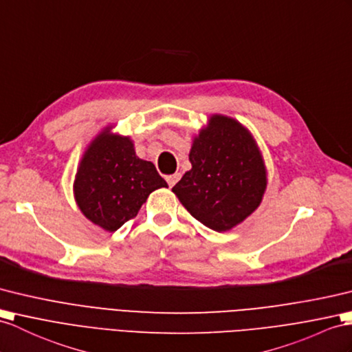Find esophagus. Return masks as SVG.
<instances>
[{
    "label": "esophagus",
    "mask_w": 352,
    "mask_h": 352,
    "mask_svg": "<svg viewBox=\"0 0 352 352\" xmlns=\"http://www.w3.org/2000/svg\"><path fill=\"white\" fill-rule=\"evenodd\" d=\"M181 173H175V175H171V176H167L166 179H167V184H168V186H173L177 181H179V179H181Z\"/></svg>",
    "instance_id": "34e87169"
}]
</instances>
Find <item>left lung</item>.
Returning <instances> with one entry per match:
<instances>
[{
	"mask_svg": "<svg viewBox=\"0 0 352 352\" xmlns=\"http://www.w3.org/2000/svg\"><path fill=\"white\" fill-rule=\"evenodd\" d=\"M190 161L171 191L203 226L228 231L260 206L267 170L254 135L236 119L212 115L192 139Z\"/></svg>",
	"mask_w": 352,
	"mask_h": 352,
	"instance_id": "left-lung-1",
	"label": "left lung"
}]
</instances>
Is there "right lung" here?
<instances>
[{
	"mask_svg": "<svg viewBox=\"0 0 352 352\" xmlns=\"http://www.w3.org/2000/svg\"><path fill=\"white\" fill-rule=\"evenodd\" d=\"M167 186L151 161L135 155L130 135L106 126L85 151L73 191L83 215L113 233L137 215L152 191Z\"/></svg>",
	"mask_w": 352,
	"mask_h": 352,
	"instance_id": "add662e5",
	"label": "right lung"
}]
</instances>
